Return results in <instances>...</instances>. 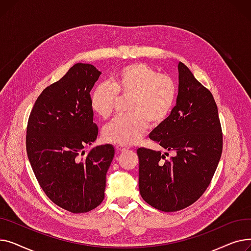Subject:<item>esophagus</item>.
<instances>
[{"mask_svg": "<svg viewBox=\"0 0 251 251\" xmlns=\"http://www.w3.org/2000/svg\"><path fill=\"white\" fill-rule=\"evenodd\" d=\"M116 150L119 151H126L129 150V148L126 147V146H123V144H117Z\"/></svg>", "mask_w": 251, "mask_h": 251, "instance_id": "34e87169", "label": "esophagus"}]
</instances>
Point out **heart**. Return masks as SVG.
<instances>
[{
  "label": "heart",
  "instance_id": "1",
  "mask_svg": "<svg viewBox=\"0 0 251 251\" xmlns=\"http://www.w3.org/2000/svg\"><path fill=\"white\" fill-rule=\"evenodd\" d=\"M118 96L130 97L127 116H119L105 125V141L129 146L137 142L149 124L160 126L172 114L178 100V85L174 79L146 63H131L119 69L109 82L99 83L90 95V105L102 119L115 111Z\"/></svg>",
  "mask_w": 251,
  "mask_h": 251
}]
</instances>
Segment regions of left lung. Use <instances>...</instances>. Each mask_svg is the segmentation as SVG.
I'll return each mask as SVG.
<instances>
[{"label": "left lung", "mask_w": 251, "mask_h": 251, "mask_svg": "<svg viewBox=\"0 0 251 251\" xmlns=\"http://www.w3.org/2000/svg\"><path fill=\"white\" fill-rule=\"evenodd\" d=\"M179 91L168 120L150 138L175 151L138 149L139 191L144 201L163 212L194 203L212 181L223 151V132L214 97L186 65L179 62Z\"/></svg>", "instance_id": "obj_1"}]
</instances>
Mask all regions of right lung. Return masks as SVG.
Returning <instances> with one entry per match:
<instances>
[{"label":"right lung","mask_w":251,"mask_h":251,"mask_svg":"<svg viewBox=\"0 0 251 251\" xmlns=\"http://www.w3.org/2000/svg\"><path fill=\"white\" fill-rule=\"evenodd\" d=\"M100 75L94 65L72 66L38 96L26 128V152L39 186L52 202L73 214L101 203L115 154L111 144L84 151L99 134L90 90Z\"/></svg>","instance_id":"right-lung-1"}]
</instances>
